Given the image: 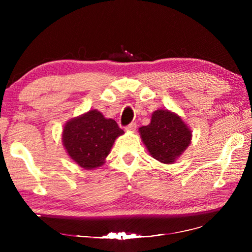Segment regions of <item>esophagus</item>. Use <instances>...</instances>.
Returning a JSON list of instances; mask_svg holds the SVG:
<instances>
[{"instance_id": "esophagus-1", "label": "esophagus", "mask_w": 252, "mask_h": 252, "mask_svg": "<svg viewBox=\"0 0 252 252\" xmlns=\"http://www.w3.org/2000/svg\"><path fill=\"white\" fill-rule=\"evenodd\" d=\"M135 129H136V125H135V123H130L129 126H126V131H130V132L135 131Z\"/></svg>"}]
</instances>
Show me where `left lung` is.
Masks as SVG:
<instances>
[{"mask_svg": "<svg viewBox=\"0 0 252 252\" xmlns=\"http://www.w3.org/2000/svg\"><path fill=\"white\" fill-rule=\"evenodd\" d=\"M139 133L153 159L172 164L190 146L192 131L180 116L170 110H156L151 121Z\"/></svg>", "mask_w": 252, "mask_h": 252, "instance_id": "left-lung-1", "label": "left lung"}]
</instances>
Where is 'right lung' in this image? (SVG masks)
I'll return each mask as SVG.
<instances>
[{
    "instance_id": "1",
    "label": "right lung",
    "mask_w": 252,
    "mask_h": 252,
    "mask_svg": "<svg viewBox=\"0 0 252 252\" xmlns=\"http://www.w3.org/2000/svg\"><path fill=\"white\" fill-rule=\"evenodd\" d=\"M123 133L113 119H106L93 109L66 121L62 143L67 156L79 167L93 170L105 163L114 141Z\"/></svg>"
}]
</instances>
